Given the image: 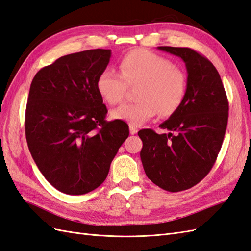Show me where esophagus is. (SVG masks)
I'll return each instance as SVG.
<instances>
[{
	"label": "esophagus",
	"instance_id": "1",
	"mask_svg": "<svg viewBox=\"0 0 251 251\" xmlns=\"http://www.w3.org/2000/svg\"><path fill=\"white\" fill-rule=\"evenodd\" d=\"M129 132L131 133V135H136V133L138 132V129H137V127H133V126H129Z\"/></svg>",
	"mask_w": 251,
	"mask_h": 251
}]
</instances>
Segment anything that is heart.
Here are the masks:
<instances>
[{
  "mask_svg": "<svg viewBox=\"0 0 251 251\" xmlns=\"http://www.w3.org/2000/svg\"><path fill=\"white\" fill-rule=\"evenodd\" d=\"M120 74L104 69L96 80L98 94L110 106L124 99L127 85H138L135 103H124L111 111V118L130 126L144 124L158 112L170 116L182 106L187 79L180 69L161 55L148 50H135L120 60Z\"/></svg>",
  "mask_w": 251,
  "mask_h": 251,
  "instance_id": "b5f03b06",
  "label": "heart"
}]
</instances>
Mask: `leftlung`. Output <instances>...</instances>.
<instances>
[{"instance_id":"left-lung-1","label":"left lung","mask_w":251,"mask_h":251,"mask_svg":"<svg viewBox=\"0 0 251 251\" xmlns=\"http://www.w3.org/2000/svg\"><path fill=\"white\" fill-rule=\"evenodd\" d=\"M180 57L187 69V90L182 106L152 129L138 132L140 157L147 176L158 187L177 192L189 189L211 171L223 145L229 103L220 75L205 56L190 48L158 47Z\"/></svg>"}]
</instances>
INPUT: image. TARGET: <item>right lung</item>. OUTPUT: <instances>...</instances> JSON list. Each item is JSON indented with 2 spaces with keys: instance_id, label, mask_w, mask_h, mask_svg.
Listing matches in <instances>:
<instances>
[{
  "instance_id": "obj_1",
  "label": "right lung",
  "mask_w": 251,
  "mask_h": 251,
  "mask_svg": "<svg viewBox=\"0 0 251 251\" xmlns=\"http://www.w3.org/2000/svg\"><path fill=\"white\" fill-rule=\"evenodd\" d=\"M111 50L61 56L35 75L25 110L28 150L45 178L67 195H84L106 179L110 165L129 135L108 112L96 90Z\"/></svg>"
}]
</instances>
